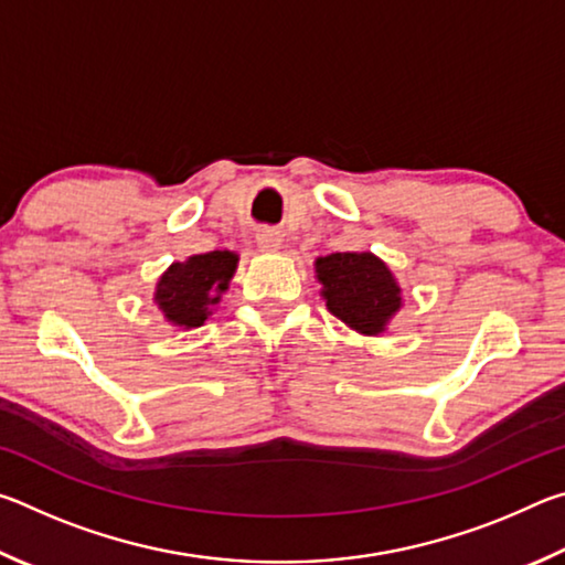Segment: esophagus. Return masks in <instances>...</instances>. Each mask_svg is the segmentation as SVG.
<instances>
[{
	"label": "esophagus",
	"mask_w": 565,
	"mask_h": 565,
	"mask_svg": "<svg viewBox=\"0 0 565 565\" xmlns=\"http://www.w3.org/2000/svg\"><path fill=\"white\" fill-rule=\"evenodd\" d=\"M256 244H259L262 252H279L281 234L271 226H264V228H259V234H256Z\"/></svg>",
	"instance_id": "esophagus-1"
}]
</instances>
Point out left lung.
Wrapping results in <instances>:
<instances>
[{
  "instance_id": "1",
  "label": "left lung",
  "mask_w": 565,
  "mask_h": 565,
  "mask_svg": "<svg viewBox=\"0 0 565 565\" xmlns=\"http://www.w3.org/2000/svg\"><path fill=\"white\" fill-rule=\"evenodd\" d=\"M317 279L327 309L366 337L386 329L401 309V286L371 252H339L317 259Z\"/></svg>"
}]
</instances>
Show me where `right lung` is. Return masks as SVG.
<instances>
[{
    "mask_svg": "<svg viewBox=\"0 0 565 565\" xmlns=\"http://www.w3.org/2000/svg\"><path fill=\"white\" fill-rule=\"evenodd\" d=\"M236 264L238 256L226 248L174 262L157 281L154 303L174 327H202L212 313V306L222 301V294L228 289Z\"/></svg>",
    "mask_w": 565,
    "mask_h": 565,
    "instance_id": "right-lung-1",
    "label": "right lung"
}]
</instances>
